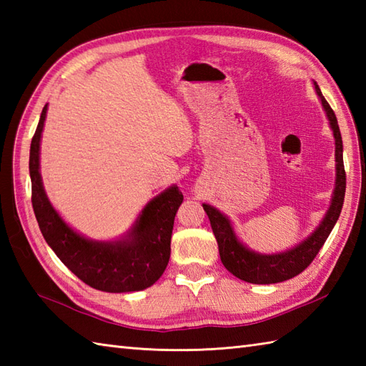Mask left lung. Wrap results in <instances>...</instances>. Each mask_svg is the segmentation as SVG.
Returning a JSON list of instances; mask_svg holds the SVG:
<instances>
[{
  "label": "left lung",
  "instance_id": "obj_1",
  "mask_svg": "<svg viewBox=\"0 0 366 366\" xmlns=\"http://www.w3.org/2000/svg\"><path fill=\"white\" fill-rule=\"evenodd\" d=\"M316 92L317 96L321 97L322 107L325 108V113H327V118L330 121L333 135H335L337 185H335V192H333L332 206L329 209V212L325 214V219L322 220L320 228H317L312 236H310L307 240H303L300 245H297L286 253H280V254L253 253L239 242L227 217L220 214L212 206L203 204L204 211L209 217V222H211L217 244H219V253H220V259L223 262V266L227 267L232 275L244 280V282L254 283V285H270V283L286 282V280L302 274V272L305 270L316 258V254L320 253L321 247L324 245L325 240H327L333 227H335L341 212V207H343L345 192H346L343 142H341L337 116L333 113L327 100L324 99L317 84H316Z\"/></svg>",
  "mask_w": 366,
  "mask_h": 366
}]
</instances>
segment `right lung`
<instances>
[{"label": "right lung", "mask_w": 366, "mask_h": 366, "mask_svg": "<svg viewBox=\"0 0 366 366\" xmlns=\"http://www.w3.org/2000/svg\"><path fill=\"white\" fill-rule=\"evenodd\" d=\"M46 105L39 119L29 149L31 203L46 244L67 269L83 283L105 292L142 291L154 285L165 272L174 217L184 195L171 187L154 198L138 217L129 239L114 244L92 242L76 234L51 207L39 173V143Z\"/></svg>", "instance_id": "right-lung-1"}]
</instances>
